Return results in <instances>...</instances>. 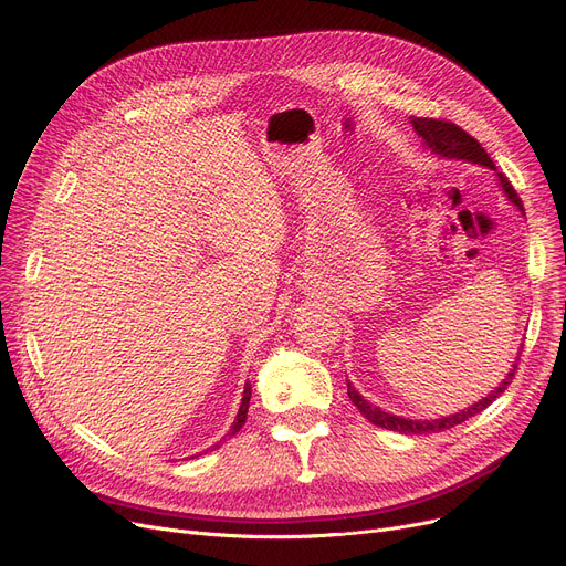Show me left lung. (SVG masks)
Instances as JSON below:
<instances>
[{"label":"left lung","mask_w":566,"mask_h":566,"mask_svg":"<svg viewBox=\"0 0 566 566\" xmlns=\"http://www.w3.org/2000/svg\"><path fill=\"white\" fill-rule=\"evenodd\" d=\"M411 127L413 132L419 134L423 138V145L428 147V150L441 159H458V161H470V164H476V166H485L490 170H495V176L502 185V191L506 193V199L518 208L523 214H525V208H523V201L518 199V193H515V189L511 187V182L497 174V168L493 164V159H490V155L483 150L481 143L470 136L467 132H462L458 125H453V122H444V119H430V117H411ZM521 354H523V344L518 349V356H515V363L511 370L506 373V377L500 381V386L495 390H490L485 398H481L479 402H474L472 407L467 409H460L455 413H449V416H439V419H430V421H419V419H405V416H396V413H388L384 411L381 407L367 402L360 392L354 388L352 381H347V396L349 400L360 409V413L365 416L367 421H370L373 426H379V428H386V430H392V432H402V434H426V432H441V430H449L453 426H460L464 423L467 419H472V416L481 413L488 405H493L502 392L506 390V386L511 384L515 370H518V360H521Z\"/></svg>","instance_id":"left-lung-1"}]
</instances>
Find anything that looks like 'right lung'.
Wrapping results in <instances>:
<instances>
[{
    "label": "right lung",
    "instance_id": "obj_1",
    "mask_svg": "<svg viewBox=\"0 0 566 566\" xmlns=\"http://www.w3.org/2000/svg\"><path fill=\"white\" fill-rule=\"evenodd\" d=\"M250 398H252V384L248 381L244 384V392H242V402H240V409H238V416H235V421H233V426H231V430H229V434L227 437H233L242 426H244V421H248V409H250ZM224 437V439H227ZM222 439V441H224ZM219 444H214L212 449H217Z\"/></svg>",
    "mask_w": 566,
    "mask_h": 566
}]
</instances>
